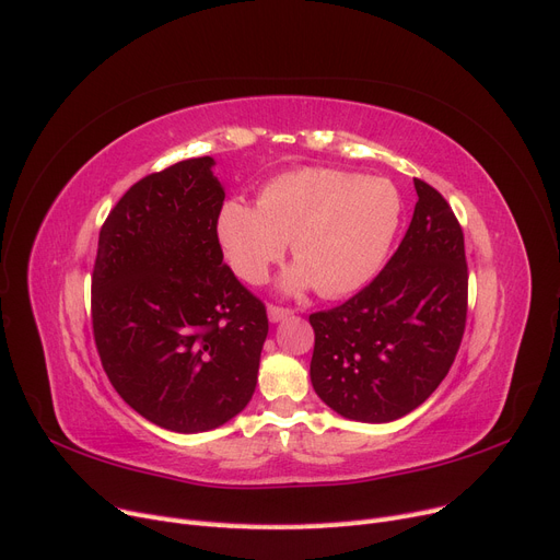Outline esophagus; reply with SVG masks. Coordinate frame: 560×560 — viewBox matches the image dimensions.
Segmentation results:
<instances>
[{"label":"esophagus","instance_id":"34e87169","mask_svg":"<svg viewBox=\"0 0 560 560\" xmlns=\"http://www.w3.org/2000/svg\"><path fill=\"white\" fill-rule=\"evenodd\" d=\"M288 315H293V311L283 306H267V318H270V323H281Z\"/></svg>","mask_w":560,"mask_h":560}]
</instances>
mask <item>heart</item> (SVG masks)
I'll list each match as a JSON object with an SVG mask.
<instances>
[{
	"label": "heart",
	"instance_id": "b5f03b06",
	"mask_svg": "<svg viewBox=\"0 0 560 560\" xmlns=\"http://www.w3.org/2000/svg\"><path fill=\"white\" fill-rule=\"evenodd\" d=\"M400 208V194L384 178L298 168L267 180L258 206L229 199L217 217V237L233 272L247 281H260L290 240L300 262L281 288L315 283L320 295L340 298L375 277L396 237Z\"/></svg>",
	"mask_w": 560,
	"mask_h": 560
}]
</instances>
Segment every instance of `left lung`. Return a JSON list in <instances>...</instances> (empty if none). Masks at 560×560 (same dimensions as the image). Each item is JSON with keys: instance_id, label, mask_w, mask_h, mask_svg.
<instances>
[{"instance_id": "obj_1", "label": "left lung", "mask_w": 560, "mask_h": 560, "mask_svg": "<svg viewBox=\"0 0 560 560\" xmlns=\"http://www.w3.org/2000/svg\"><path fill=\"white\" fill-rule=\"evenodd\" d=\"M415 189V217L384 270L346 304L308 315L311 384L350 421L388 423L423 405L465 334V235L440 191L419 178Z\"/></svg>"}]
</instances>
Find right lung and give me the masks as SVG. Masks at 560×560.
<instances>
[{
    "label": "right lung",
    "mask_w": 560,
    "mask_h": 560,
    "mask_svg": "<svg viewBox=\"0 0 560 560\" xmlns=\"http://www.w3.org/2000/svg\"><path fill=\"white\" fill-rule=\"evenodd\" d=\"M224 185L212 158L135 183L109 212L91 315L103 369L151 423L197 434L229 423L256 392L267 315L217 237Z\"/></svg>",
    "instance_id": "add662e5"
}]
</instances>
